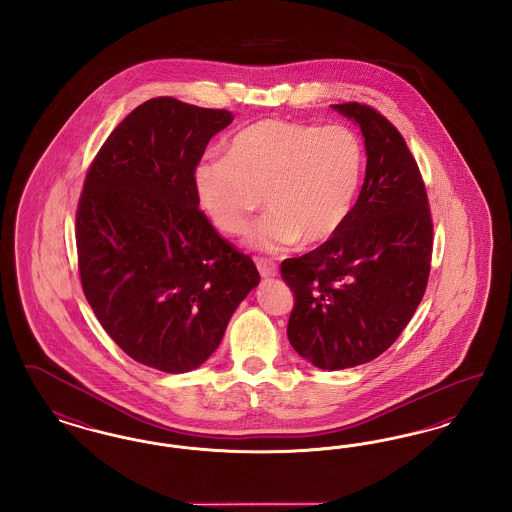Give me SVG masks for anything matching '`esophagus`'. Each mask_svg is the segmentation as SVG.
<instances>
[{"label": "esophagus", "mask_w": 512, "mask_h": 512, "mask_svg": "<svg viewBox=\"0 0 512 512\" xmlns=\"http://www.w3.org/2000/svg\"><path fill=\"white\" fill-rule=\"evenodd\" d=\"M255 265L259 268V272H261V276H263V278L276 276V274H278V265H276V261L267 259V257H255Z\"/></svg>", "instance_id": "1"}]
</instances>
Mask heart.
Wrapping results in <instances>:
<instances>
[{
    "label": "heart",
    "instance_id": "b5f03b06",
    "mask_svg": "<svg viewBox=\"0 0 512 512\" xmlns=\"http://www.w3.org/2000/svg\"><path fill=\"white\" fill-rule=\"evenodd\" d=\"M363 169L365 149L349 126L265 119L240 130L226 157L195 167V194L226 234L244 232L265 201L270 213L249 236L257 247L324 244L349 219Z\"/></svg>",
    "mask_w": 512,
    "mask_h": 512
}]
</instances>
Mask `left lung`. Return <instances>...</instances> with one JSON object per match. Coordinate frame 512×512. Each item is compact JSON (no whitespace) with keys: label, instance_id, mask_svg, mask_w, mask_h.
<instances>
[{"label":"left lung","instance_id":"1","mask_svg":"<svg viewBox=\"0 0 512 512\" xmlns=\"http://www.w3.org/2000/svg\"><path fill=\"white\" fill-rule=\"evenodd\" d=\"M334 109L361 126L365 184L334 238L280 265L295 297L290 343L324 370L390 349L424 297L434 245L426 186L401 132L365 103Z\"/></svg>","mask_w":512,"mask_h":512}]
</instances>
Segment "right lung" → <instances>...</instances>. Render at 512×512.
<instances>
[{"label":"right lung","mask_w":512,"mask_h":512,"mask_svg":"<svg viewBox=\"0 0 512 512\" xmlns=\"http://www.w3.org/2000/svg\"><path fill=\"white\" fill-rule=\"evenodd\" d=\"M226 109L174 98L138 105L90 163L76 255L99 324L142 365L180 374L219 347L261 276L199 209L194 172Z\"/></svg>","instance_id":"right-lung-1"}]
</instances>
